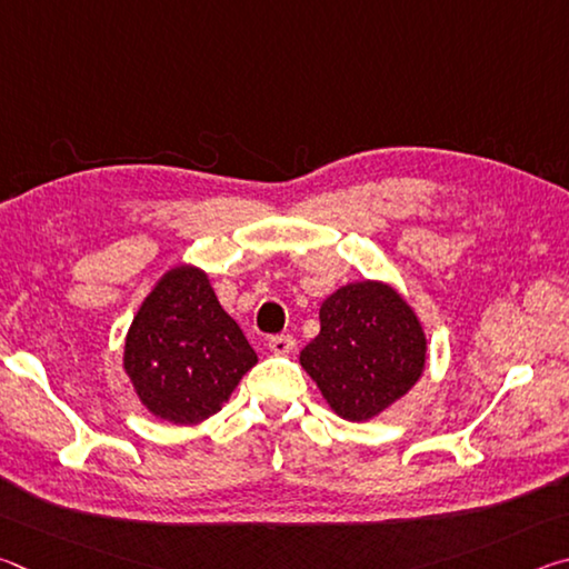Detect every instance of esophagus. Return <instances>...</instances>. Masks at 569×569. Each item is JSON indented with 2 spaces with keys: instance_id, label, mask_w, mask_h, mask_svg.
Instances as JSON below:
<instances>
[{
  "instance_id": "obj_1",
  "label": "esophagus",
  "mask_w": 569,
  "mask_h": 569,
  "mask_svg": "<svg viewBox=\"0 0 569 569\" xmlns=\"http://www.w3.org/2000/svg\"><path fill=\"white\" fill-rule=\"evenodd\" d=\"M268 349L273 353H291L296 349V339L291 333H278L268 339Z\"/></svg>"
}]
</instances>
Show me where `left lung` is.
I'll use <instances>...</instances> for the list:
<instances>
[{
	"label": "left lung",
	"instance_id": "left-lung-1",
	"mask_svg": "<svg viewBox=\"0 0 569 569\" xmlns=\"http://www.w3.org/2000/svg\"><path fill=\"white\" fill-rule=\"evenodd\" d=\"M319 319L321 333L301 351V366L339 417H377L421 377L427 339L393 288L343 286L326 298Z\"/></svg>",
	"mask_w": 569,
	"mask_h": 569
}]
</instances>
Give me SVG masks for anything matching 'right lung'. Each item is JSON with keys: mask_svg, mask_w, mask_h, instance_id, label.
<instances>
[{"mask_svg": "<svg viewBox=\"0 0 569 569\" xmlns=\"http://www.w3.org/2000/svg\"><path fill=\"white\" fill-rule=\"evenodd\" d=\"M256 361L208 276L190 266L162 278L124 341V371L140 401L172 423H198L220 411Z\"/></svg>", "mask_w": 569, "mask_h": 569, "instance_id": "obj_1", "label": "right lung"}]
</instances>
